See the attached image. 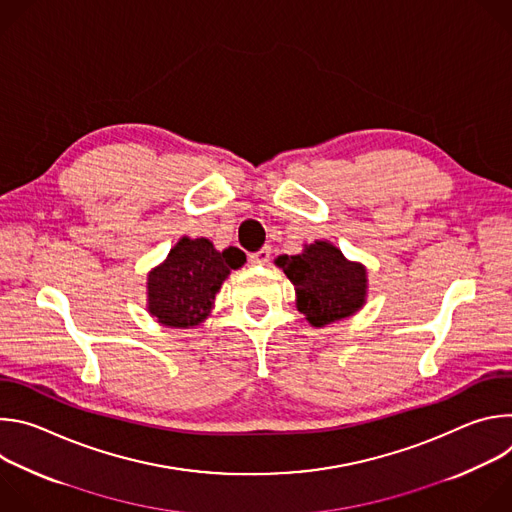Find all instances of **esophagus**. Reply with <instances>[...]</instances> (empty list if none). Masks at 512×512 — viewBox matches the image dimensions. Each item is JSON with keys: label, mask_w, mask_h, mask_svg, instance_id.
Wrapping results in <instances>:
<instances>
[{"label": "esophagus", "mask_w": 512, "mask_h": 512, "mask_svg": "<svg viewBox=\"0 0 512 512\" xmlns=\"http://www.w3.org/2000/svg\"><path fill=\"white\" fill-rule=\"evenodd\" d=\"M269 257H271V247H261L259 251L249 255L251 263H255V265H265L269 261Z\"/></svg>", "instance_id": "34e87169"}]
</instances>
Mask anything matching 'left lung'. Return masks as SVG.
I'll return each instance as SVG.
<instances>
[{"instance_id": "left-lung-1", "label": "left lung", "mask_w": 512, "mask_h": 512, "mask_svg": "<svg viewBox=\"0 0 512 512\" xmlns=\"http://www.w3.org/2000/svg\"><path fill=\"white\" fill-rule=\"evenodd\" d=\"M298 291V308L314 326L354 314L364 304L367 271L350 263L330 243L316 241L302 255H281L275 261Z\"/></svg>"}]
</instances>
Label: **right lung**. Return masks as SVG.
<instances>
[{
	"label": "right lung",
	"instance_id": "add662e5",
	"mask_svg": "<svg viewBox=\"0 0 512 512\" xmlns=\"http://www.w3.org/2000/svg\"><path fill=\"white\" fill-rule=\"evenodd\" d=\"M245 261V253L237 247L218 253L208 239H180L148 277L150 314L166 326H196L206 318L231 269Z\"/></svg>",
	"mask_w": 512,
	"mask_h": 512
}]
</instances>
